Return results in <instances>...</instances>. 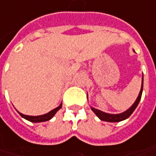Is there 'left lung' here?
I'll return each mask as SVG.
<instances>
[{
  "mask_svg": "<svg viewBox=\"0 0 156 156\" xmlns=\"http://www.w3.org/2000/svg\"><path fill=\"white\" fill-rule=\"evenodd\" d=\"M142 90H143V77H142V83H141V88H140V91L139 95L136 98L135 102L133 104V105L127 109L126 111L124 112H121V113H119V114H111V113H106V112H102L100 110H98L96 108H93L91 107L92 112H94L98 118L100 119L101 120H104V121H108V122H119V121H122L126 119H127L131 114H132L133 111L135 110V108L137 107V105L139 104L140 98H141V94H142Z\"/></svg>",
  "mask_w": 156,
  "mask_h": 156,
  "instance_id": "8db88e82",
  "label": "left lung"
}]
</instances>
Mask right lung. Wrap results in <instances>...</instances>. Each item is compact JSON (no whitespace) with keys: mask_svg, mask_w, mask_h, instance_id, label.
Segmentation results:
<instances>
[{"mask_svg":"<svg viewBox=\"0 0 156 156\" xmlns=\"http://www.w3.org/2000/svg\"><path fill=\"white\" fill-rule=\"evenodd\" d=\"M61 107H62V103H61V105H59V106H58L57 108L51 110V112H49L48 113H46V114H44V115H39V116H30V115H25V114H23V113H21V112H19V114H20L23 118L29 120V121L35 122V123H36V122H44V121L50 120V119L56 114V112H58Z\"/></svg>","mask_w":156,"mask_h":156,"instance_id":"right-lung-1","label":"right lung"}]
</instances>
